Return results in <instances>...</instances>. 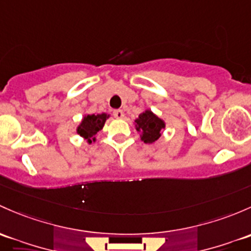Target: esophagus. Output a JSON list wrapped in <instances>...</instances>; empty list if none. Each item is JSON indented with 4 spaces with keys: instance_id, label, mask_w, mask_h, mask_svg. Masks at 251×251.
Masks as SVG:
<instances>
[{
    "instance_id": "esophagus-1",
    "label": "esophagus",
    "mask_w": 251,
    "mask_h": 251,
    "mask_svg": "<svg viewBox=\"0 0 251 251\" xmlns=\"http://www.w3.org/2000/svg\"><path fill=\"white\" fill-rule=\"evenodd\" d=\"M113 115H114L115 118H118V119H123L124 118V112L121 109H115L114 112H113Z\"/></svg>"
}]
</instances>
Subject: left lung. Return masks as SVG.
<instances>
[{
	"mask_svg": "<svg viewBox=\"0 0 251 251\" xmlns=\"http://www.w3.org/2000/svg\"><path fill=\"white\" fill-rule=\"evenodd\" d=\"M137 131H142V141L144 143H152L161 136V130L165 128V123L150 110H146L134 120Z\"/></svg>",
	"mask_w": 251,
	"mask_h": 251,
	"instance_id": "8db88e82",
	"label": "left lung"
}]
</instances>
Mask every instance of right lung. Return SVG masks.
Listing matches in <instances>:
<instances>
[{
  "instance_id": "obj_1",
  "label": "right lung",
  "mask_w": 251,
  "mask_h": 251,
  "mask_svg": "<svg viewBox=\"0 0 251 251\" xmlns=\"http://www.w3.org/2000/svg\"><path fill=\"white\" fill-rule=\"evenodd\" d=\"M107 118V114L86 115L81 121L80 126L77 128L78 134H80L81 137L88 139L89 143H91L92 141H95V134L102 130Z\"/></svg>"
}]
</instances>
